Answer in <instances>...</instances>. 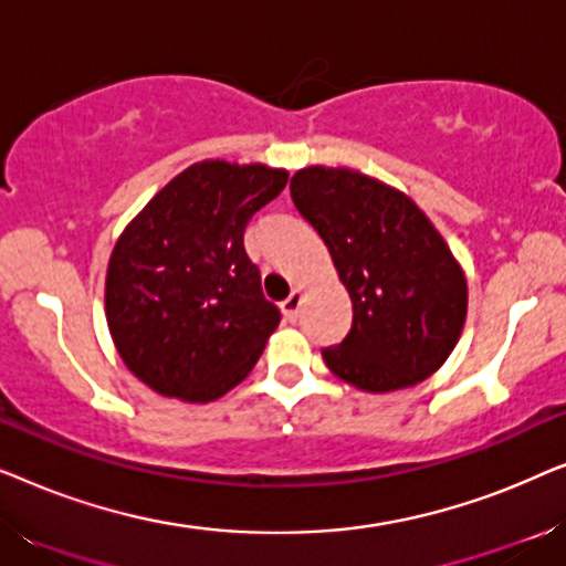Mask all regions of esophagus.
I'll list each match as a JSON object with an SVG mask.
<instances>
[{"label": "esophagus", "instance_id": "obj_1", "mask_svg": "<svg viewBox=\"0 0 566 566\" xmlns=\"http://www.w3.org/2000/svg\"><path fill=\"white\" fill-rule=\"evenodd\" d=\"M301 301H304V291L301 289H293L291 296L283 301V314L289 322H296L298 319V308H301Z\"/></svg>", "mask_w": 566, "mask_h": 566}]
</instances>
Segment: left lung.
Segmentation results:
<instances>
[{
	"mask_svg": "<svg viewBox=\"0 0 566 566\" xmlns=\"http://www.w3.org/2000/svg\"><path fill=\"white\" fill-rule=\"evenodd\" d=\"M298 213L319 231L350 293L353 327L322 350L345 384L386 394L424 381L467 322V275L405 192L350 167L312 165L291 177Z\"/></svg>",
	"mask_w": 566,
	"mask_h": 566,
	"instance_id": "left-lung-1",
	"label": "left lung"
}]
</instances>
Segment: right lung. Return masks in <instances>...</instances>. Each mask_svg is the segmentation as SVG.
I'll return each instance as SVG.
<instances>
[{"mask_svg": "<svg viewBox=\"0 0 566 566\" xmlns=\"http://www.w3.org/2000/svg\"><path fill=\"white\" fill-rule=\"evenodd\" d=\"M285 169L203 159L172 177L113 247L105 316L115 350L161 397L206 405L242 384L281 312L244 252Z\"/></svg>", "mask_w": 566, "mask_h": 566, "instance_id": "right-lung-1", "label": "right lung"}]
</instances>
